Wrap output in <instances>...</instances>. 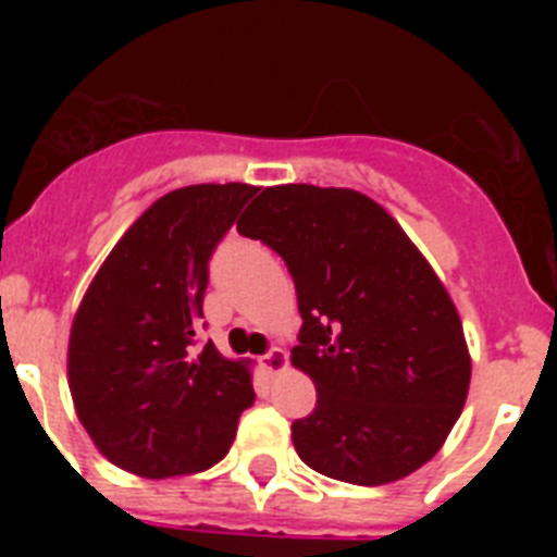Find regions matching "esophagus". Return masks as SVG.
I'll use <instances>...</instances> for the list:
<instances>
[{"mask_svg":"<svg viewBox=\"0 0 557 557\" xmlns=\"http://www.w3.org/2000/svg\"><path fill=\"white\" fill-rule=\"evenodd\" d=\"M259 366H262V371L268 373V376H275V373L287 371L289 357H287V351H284V348H273V351L264 354V357L259 359Z\"/></svg>","mask_w":557,"mask_h":557,"instance_id":"1","label":"esophagus"}]
</instances>
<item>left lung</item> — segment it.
<instances>
[{"label":"left lung","instance_id":"8db88e82","mask_svg":"<svg viewBox=\"0 0 557 557\" xmlns=\"http://www.w3.org/2000/svg\"><path fill=\"white\" fill-rule=\"evenodd\" d=\"M236 231L287 262L304 318L289 354L318 391L293 424L309 469L351 485L405 480L441 451L471 385L449 289L376 200L357 189L268 186Z\"/></svg>","mask_w":557,"mask_h":557}]
</instances>
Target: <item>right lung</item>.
<instances>
[{"label":"right lung","instance_id":"obj_1","mask_svg":"<svg viewBox=\"0 0 557 557\" xmlns=\"http://www.w3.org/2000/svg\"><path fill=\"white\" fill-rule=\"evenodd\" d=\"M259 186L195 184L147 206L113 245L72 321L69 393L102 457L147 480L211 469L253 405L250 359L206 343L209 256Z\"/></svg>","mask_w":557,"mask_h":557}]
</instances>
